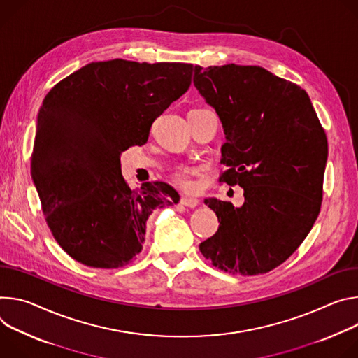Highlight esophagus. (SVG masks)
Returning a JSON list of instances; mask_svg holds the SVG:
<instances>
[{
    "mask_svg": "<svg viewBox=\"0 0 358 358\" xmlns=\"http://www.w3.org/2000/svg\"><path fill=\"white\" fill-rule=\"evenodd\" d=\"M180 205H182V206H186V208H190V209H193V208H196L197 205H199V201H197L196 197L183 196L182 199H180Z\"/></svg>",
    "mask_w": 358,
    "mask_h": 358,
    "instance_id": "obj_1",
    "label": "esophagus"
}]
</instances>
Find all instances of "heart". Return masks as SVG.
Returning <instances> with one entry per match:
<instances>
[{
    "label": "heart",
    "instance_id": "heart-1",
    "mask_svg": "<svg viewBox=\"0 0 358 358\" xmlns=\"http://www.w3.org/2000/svg\"><path fill=\"white\" fill-rule=\"evenodd\" d=\"M194 172H196V169H193V168H179L172 173V179L182 189H192L193 187L192 175Z\"/></svg>",
    "mask_w": 358,
    "mask_h": 358
}]
</instances>
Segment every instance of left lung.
I'll return each mask as SVG.
<instances>
[{
	"mask_svg": "<svg viewBox=\"0 0 358 358\" xmlns=\"http://www.w3.org/2000/svg\"><path fill=\"white\" fill-rule=\"evenodd\" d=\"M194 87L222 121L219 182L245 203L209 199L220 226L201 243L226 273L256 275L285 263L320 213L329 143L307 92L256 65L194 66Z\"/></svg>",
	"mask_w": 358,
	"mask_h": 358,
	"instance_id": "obj_1",
	"label": "left lung"
}]
</instances>
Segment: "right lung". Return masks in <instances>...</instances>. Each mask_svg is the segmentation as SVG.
Returning a JSON list of instances; mask_svg holds the SVG:
<instances>
[{
	"instance_id": "1",
	"label": "right lung",
	"mask_w": 358,
	"mask_h": 358,
	"mask_svg": "<svg viewBox=\"0 0 358 358\" xmlns=\"http://www.w3.org/2000/svg\"><path fill=\"white\" fill-rule=\"evenodd\" d=\"M192 73V64L116 58L72 72L44 98L31 175L54 239L73 260L96 268L129 264L143 248L150 213L179 202L162 182L132 190L119 156L146 143Z\"/></svg>"
}]
</instances>
